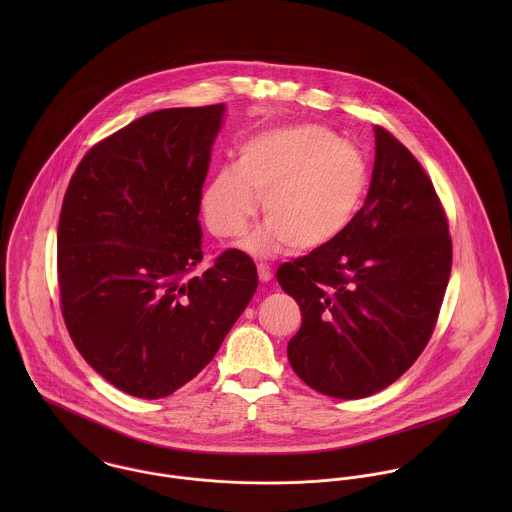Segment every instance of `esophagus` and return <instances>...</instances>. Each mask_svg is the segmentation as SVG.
Masks as SVG:
<instances>
[{
	"label": "esophagus",
	"mask_w": 512,
	"mask_h": 512,
	"mask_svg": "<svg viewBox=\"0 0 512 512\" xmlns=\"http://www.w3.org/2000/svg\"><path fill=\"white\" fill-rule=\"evenodd\" d=\"M258 276H260V282H270L272 280V268L268 264H258Z\"/></svg>",
	"instance_id": "34e87169"
}]
</instances>
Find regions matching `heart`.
Masks as SVG:
<instances>
[{"instance_id": "obj_1", "label": "heart", "mask_w": 512, "mask_h": 512, "mask_svg": "<svg viewBox=\"0 0 512 512\" xmlns=\"http://www.w3.org/2000/svg\"><path fill=\"white\" fill-rule=\"evenodd\" d=\"M368 183L363 153L325 126L295 124L264 130L238 147L236 169L224 167L203 195L209 228L220 238L242 236L256 215L266 219L248 240L254 254L286 242L297 252L339 238L355 219Z\"/></svg>"}]
</instances>
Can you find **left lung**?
<instances>
[{
	"label": "left lung",
	"instance_id": "1",
	"mask_svg": "<svg viewBox=\"0 0 512 512\" xmlns=\"http://www.w3.org/2000/svg\"><path fill=\"white\" fill-rule=\"evenodd\" d=\"M365 205L349 228L276 280L301 309L288 345L313 390L353 400L398 380L426 349L451 274L445 209L422 163L376 126Z\"/></svg>",
	"mask_w": 512,
	"mask_h": 512
}]
</instances>
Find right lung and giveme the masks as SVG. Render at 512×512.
Segmentation results:
<instances>
[{
  "label": "right lung",
  "mask_w": 512,
  "mask_h": 512,
  "mask_svg": "<svg viewBox=\"0 0 512 512\" xmlns=\"http://www.w3.org/2000/svg\"><path fill=\"white\" fill-rule=\"evenodd\" d=\"M224 104L146 114L90 147L57 230L61 311L82 359L126 394H173L213 361L258 288L228 248L203 272L201 197Z\"/></svg>",
  "instance_id": "add662e5"
}]
</instances>
